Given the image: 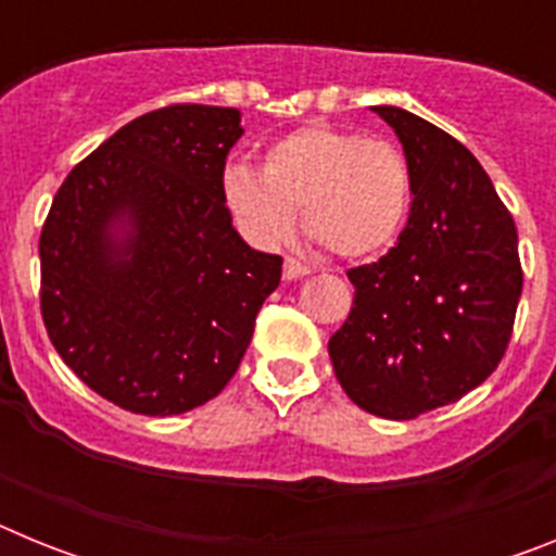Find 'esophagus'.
<instances>
[{"instance_id": "1", "label": "esophagus", "mask_w": 556, "mask_h": 556, "mask_svg": "<svg viewBox=\"0 0 556 556\" xmlns=\"http://www.w3.org/2000/svg\"><path fill=\"white\" fill-rule=\"evenodd\" d=\"M308 273H312V269H308L303 262H298V258H287V262H283V278H287V281L303 278V275Z\"/></svg>"}]
</instances>
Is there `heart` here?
<instances>
[{
	"label": "heart",
	"instance_id": "heart-1",
	"mask_svg": "<svg viewBox=\"0 0 556 556\" xmlns=\"http://www.w3.org/2000/svg\"><path fill=\"white\" fill-rule=\"evenodd\" d=\"M223 198L250 242L283 244L301 225L345 262L381 253L397 239L412 205V172L392 141L326 122L273 141L262 172L230 164Z\"/></svg>",
	"mask_w": 556,
	"mask_h": 556
}]
</instances>
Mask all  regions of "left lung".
Wrapping results in <instances>:
<instances>
[{"mask_svg":"<svg viewBox=\"0 0 556 556\" xmlns=\"http://www.w3.org/2000/svg\"><path fill=\"white\" fill-rule=\"evenodd\" d=\"M376 113L404 144L415 200L395 248L348 269L356 292L328 356L353 404L412 420L498 367L523 269L513 214L473 152L404 108Z\"/></svg>","mask_w":556,"mask_h":556,"instance_id":"1","label":"left lung"}]
</instances>
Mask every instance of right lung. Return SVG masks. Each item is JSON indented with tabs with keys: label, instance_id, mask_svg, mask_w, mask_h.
Returning <instances> with one entry per match:
<instances>
[{
	"label": "right lung",
	"instance_id": "right-lung-1",
	"mask_svg": "<svg viewBox=\"0 0 556 556\" xmlns=\"http://www.w3.org/2000/svg\"><path fill=\"white\" fill-rule=\"evenodd\" d=\"M242 132L236 108H159L102 141L52 200L43 326L83 384L122 409L166 417L217 397L281 283V255L250 248L223 198Z\"/></svg>",
	"mask_w": 556,
	"mask_h": 556
}]
</instances>
